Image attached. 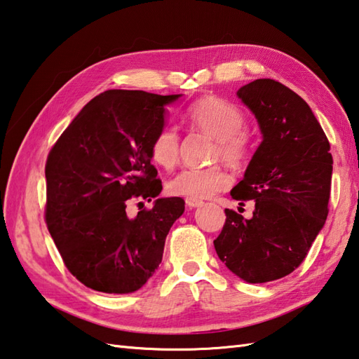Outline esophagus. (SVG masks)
Wrapping results in <instances>:
<instances>
[{
    "instance_id": "34e87169",
    "label": "esophagus",
    "mask_w": 359,
    "mask_h": 359,
    "mask_svg": "<svg viewBox=\"0 0 359 359\" xmlns=\"http://www.w3.org/2000/svg\"><path fill=\"white\" fill-rule=\"evenodd\" d=\"M187 205L189 208H197V207H202L203 202L197 199H187Z\"/></svg>"
}]
</instances>
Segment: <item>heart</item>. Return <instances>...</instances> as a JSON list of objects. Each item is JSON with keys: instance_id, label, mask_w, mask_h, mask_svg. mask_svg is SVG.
Instances as JSON below:
<instances>
[{"instance_id": "b5f03b06", "label": "heart", "mask_w": 359, "mask_h": 359, "mask_svg": "<svg viewBox=\"0 0 359 359\" xmlns=\"http://www.w3.org/2000/svg\"><path fill=\"white\" fill-rule=\"evenodd\" d=\"M187 118L194 128L216 139L215 156L231 165L245 162L251 151V139L243 131L245 118L231 102L215 95L203 97L187 109ZM151 158L170 170L179 160V134L172 126L158 129L149 147ZM231 185V175L222 166L185 168L168 182V191L187 199H208Z\"/></svg>"}]
</instances>
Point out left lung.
Wrapping results in <instances>:
<instances>
[{"label":"left lung","mask_w":359,"mask_h":359,"mask_svg":"<svg viewBox=\"0 0 359 359\" xmlns=\"http://www.w3.org/2000/svg\"><path fill=\"white\" fill-rule=\"evenodd\" d=\"M255 114L262 142L236 201H255L253 217L225 210L215 241L220 261L250 284L276 280L297 269L329 215L333 158L310 106L279 81L259 79L238 90Z\"/></svg>","instance_id":"1"}]
</instances>
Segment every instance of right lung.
<instances>
[{"mask_svg": "<svg viewBox=\"0 0 359 359\" xmlns=\"http://www.w3.org/2000/svg\"><path fill=\"white\" fill-rule=\"evenodd\" d=\"M182 94L111 89L93 98L53 144L46 162V224L63 262L86 287L125 294L162 262L166 234L185 211L180 197L126 215L133 196L162 191L149 147L165 106Z\"/></svg>", "mask_w": 359, "mask_h": 359, "instance_id": "right-lung-1", "label": "right lung"}]
</instances>
